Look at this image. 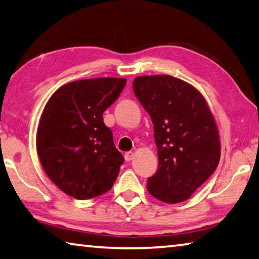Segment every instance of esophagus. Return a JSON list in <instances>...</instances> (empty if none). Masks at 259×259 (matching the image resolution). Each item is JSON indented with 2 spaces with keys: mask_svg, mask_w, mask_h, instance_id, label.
Wrapping results in <instances>:
<instances>
[{
  "mask_svg": "<svg viewBox=\"0 0 259 259\" xmlns=\"http://www.w3.org/2000/svg\"><path fill=\"white\" fill-rule=\"evenodd\" d=\"M124 159L125 161H131L134 159V152H126L124 154Z\"/></svg>",
  "mask_w": 259,
  "mask_h": 259,
  "instance_id": "34e87169",
  "label": "esophagus"
}]
</instances>
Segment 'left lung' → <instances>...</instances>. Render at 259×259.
<instances>
[{
  "instance_id": "left-lung-1",
  "label": "left lung",
  "mask_w": 259,
  "mask_h": 259,
  "mask_svg": "<svg viewBox=\"0 0 259 259\" xmlns=\"http://www.w3.org/2000/svg\"><path fill=\"white\" fill-rule=\"evenodd\" d=\"M133 89L154 125L159 168L147 191L165 203L187 200L221 159L218 128L198 89L170 75L138 76Z\"/></svg>"
}]
</instances>
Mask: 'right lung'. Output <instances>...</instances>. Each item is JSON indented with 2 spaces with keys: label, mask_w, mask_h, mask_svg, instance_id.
<instances>
[{
  "label": "right lung",
  "mask_w": 259,
  "mask_h": 259,
  "mask_svg": "<svg viewBox=\"0 0 259 259\" xmlns=\"http://www.w3.org/2000/svg\"><path fill=\"white\" fill-rule=\"evenodd\" d=\"M126 80L85 78L60 87L48 100L36 133L38 159L67 195L88 200L109 191L123 156L103 113L119 98Z\"/></svg>",
  "instance_id": "add662e5"
}]
</instances>
